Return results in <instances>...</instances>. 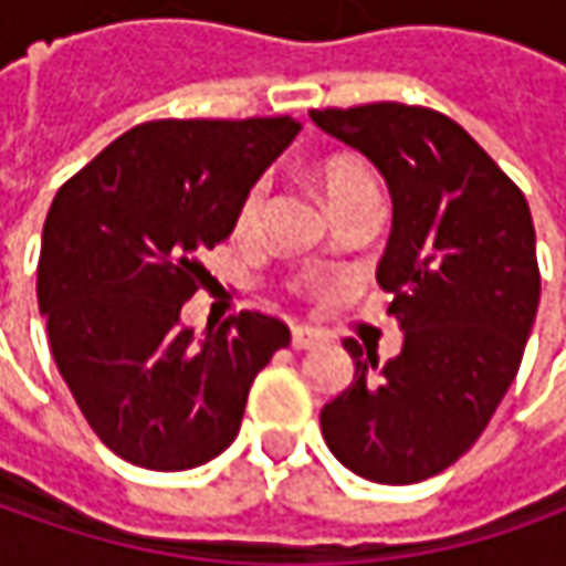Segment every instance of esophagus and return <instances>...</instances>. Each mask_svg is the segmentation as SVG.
I'll return each instance as SVG.
<instances>
[{"label": "esophagus", "instance_id": "obj_1", "mask_svg": "<svg viewBox=\"0 0 566 566\" xmlns=\"http://www.w3.org/2000/svg\"><path fill=\"white\" fill-rule=\"evenodd\" d=\"M321 343V334L317 331H312V327H293V349H312V346H317Z\"/></svg>", "mask_w": 566, "mask_h": 566}]
</instances>
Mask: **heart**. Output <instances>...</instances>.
<instances>
[{"label":"heart","mask_w":566,"mask_h":566,"mask_svg":"<svg viewBox=\"0 0 566 566\" xmlns=\"http://www.w3.org/2000/svg\"><path fill=\"white\" fill-rule=\"evenodd\" d=\"M315 172L317 186H321V191H324V198H327L331 207L343 205V201H349L356 195H365V191H378L371 169L361 164V160H356V157H349V154H331V157H324L317 164ZM264 195H268L264 182H254L245 191L242 205L235 210V235H251L258 229ZM302 286H315V276H298L295 280V290H302Z\"/></svg>","instance_id":"1"}]
</instances>
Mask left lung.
Returning a JSON list of instances; mask_svg holds the SVG:
<instances>
[{"label": "left lung", "instance_id": "obj_1", "mask_svg": "<svg viewBox=\"0 0 566 566\" xmlns=\"http://www.w3.org/2000/svg\"><path fill=\"white\" fill-rule=\"evenodd\" d=\"M312 119L361 150L390 188L378 283L402 327L400 356L387 361L343 343L356 378L321 409V431L361 479L412 485L479 441L520 371L542 293L533 213L511 176L438 109L365 103L312 109Z\"/></svg>", "mask_w": 566, "mask_h": 566}]
</instances>
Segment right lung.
<instances>
[{
    "label": "right lung",
    "mask_w": 566,
    "mask_h": 566,
    "mask_svg": "<svg viewBox=\"0 0 566 566\" xmlns=\"http://www.w3.org/2000/svg\"><path fill=\"white\" fill-rule=\"evenodd\" d=\"M298 128L293 116L144 122L55 191L36 302L59 375L122 460L179 472L223 453L258 371L290 346L280 317L239 312L198 339L179 312Z\"/></svg>",
    "instance_id": "right-lung-1"
}]
</instances>
